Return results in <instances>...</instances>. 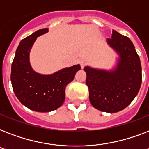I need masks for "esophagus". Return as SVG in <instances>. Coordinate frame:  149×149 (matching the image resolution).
I'll list each match as a JSON object with an SVG mask.
<instances>
[{
	"mask_svg": "<svg viewBox=\"0 0 149 149\" xmlns=\"http://www.w3.org/2000/svg\"><path fill=\"white\" fill-rule=\"evenodd\" d=\"M79 63H80V65H81L82 68H84V66L86 65V62L85 60H84V59H81Z\"/></svg>",
	"mask_w": 149,
	"mask_h": 149,
	"instance_id": "34e87169",
	"label": "esophagus"
}]
</instances>
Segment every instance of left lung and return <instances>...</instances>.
Instances as JSON below:
<instances>
[{
    "label": "left lung",
    "instance_id": "left-lung-1",
    "mask_svg": "<svg viewBox=\"0 0 149 149\" xmlns=\"http://www.w3.org/2000/svg\"><path fill=\"white\" fill-rule=\"evenodd\" d=\"M107 42L120 55L116 70L111 72L86 66V85L93 107L107 113H116L127 107L141 87L142 75L140 58L127 36L112 31Z\"/></svg>",
    "mask_w": 149,
    "mask_h": 149
}]
</instances>
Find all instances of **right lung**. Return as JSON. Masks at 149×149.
<instances>
[{
	"mask_svg": "<svg viewBox=\"0 0 149 149\" xmlns=\"http://www.w3.org/2000/svg\"><path fill=\"white\" fill-rule=\"evenodd\" d=\"M47 31L48 29H40L22 39L11 65L10 80L15 94L22 104L38 112L58 108L65 100V87L81 69L75 65L47 76L34 72L29 63V52L37 37Z\"/></svg>",
	"mask_w": 149,
	"mask_h": 149,
	"instance_id": "1",
	"label": "right lung"
}]
</instances>
